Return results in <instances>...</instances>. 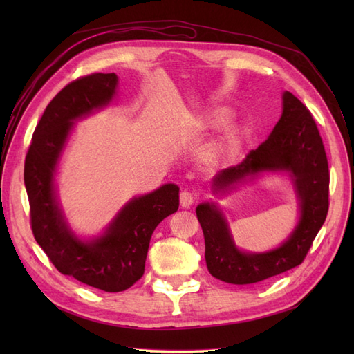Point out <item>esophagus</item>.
<instances>
[{"mask_svg":"<svg viewBox=\"0 0 354 354\" xmlns=\"http://www.w3.org/2000/svg\"><path fill=\"white\" fill-rule=\"evenodd\" d=\"M194 202H195V195L194 194H190V192H187V190L181 192V194H180V205L181 207L189 208Z\"/></svg>","mask_w":354,"mask_h":354,"instance_id":"obj_1","label":"esophagus"}]
</instances>
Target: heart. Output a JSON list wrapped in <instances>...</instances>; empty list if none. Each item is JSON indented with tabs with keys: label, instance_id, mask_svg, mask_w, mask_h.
<instances>
[{
	"label": "heart",
	"instance_id": "heart-1",
	"mask_svg": "<svg viewBox=\"0 0 354 354\" xmlns=\"http://www.w3.org/2000/svg\"><path fill=\"white\" fill-rule=\"evenodd\" d=\"M230 120H232L230 111L226 108H221L208 118L207 124L211 128H220L223 125H226ZM241 140H242V130L241 128H233V130H230L216 146L211 149V152L208 153V160L212 164H217L220 160L234 155L239 149Z\"/></svg>",
	"mask_w": 354,
	"mask_h": 354
}]
</instances>
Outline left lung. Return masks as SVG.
I'll use <instances>...</instances> for the list:
<instances>
[{
    "mask_svg": "<svg viewBox=\"0 0 354 354\" xmlns=\"http://www.w3.org/2000/svg\"><path fill=\"white\" fill-rule=\"evenodd\" d=\"M291 171L301 207V218L288 241L270 252L245 254L234 246L227 223L216 205L201 203L196 217L205 239L208 272L217 279L248 285L299 266L325 223L329 209V168L315 118L292 93H283V112L266 142L241 164L221 169L217 189L229 187L261 171Z\"/></svg>",
    "mask_w": 354,
    "mask_h": 354,
    "instance_id": "left-lung-1",
    "label": "left lung"
}]
</instances>
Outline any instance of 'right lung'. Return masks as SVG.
<instances>
[{
    "instance_id": "1",
    "label": "right lung",
    "mask_w": 354,
    "mask_h": 354,
    "mask_svg": "<svg viewBox=\"0 0 354 354\" xmlns=\"http://www.w3.org/2000/svg\"><path fill=\"white\" fill-rule=\"evenodd\" d=\"M116 84L115 73H91L62 88L37 124L24 171L35 241L62 274L104 292L125 291L140 279L153 230L178 209V187L165 185L134 198L106 234L90 243L75 238L63 220L53 174L72 121L108 104Z\"/></svg>"
}]
</instances>
